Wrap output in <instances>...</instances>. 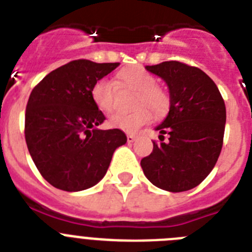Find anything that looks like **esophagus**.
<instances>
[{"label":"esophagus","mask_w":252,"mask_h":252,"mask_svg":"<svg viewBox=\"0 0 252 252\" xmlns=\"http://www.w3.org/2000/svg\"><path fill=\"white\" fill-rule=\"evenodd\" d=\"M136 140L135 135H127V142H133Z\"/></svg>","instance_id":"34e87169"}]
</instances>
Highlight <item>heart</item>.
<instances>
[{
    "label": "heart",
    "instance_id": "1",
    "mask_svg": "<svg viewBox=\"0 0 252 252\" xmlns=\"http://www.w3.org/2000/svg\"><path fill=\"white\" fill-rule=\"evenodd\" d=\"M119 83L135 91L132 107L128 113H116L110 119V125L125 132H136L151 120V110L155 117H160L168 111L169 94L162 87L158 86L157 78L141 65H131L122 69L117 74ZM91 98L101 112L110 113L115 108V84L101 78L91 88ZM148 106V110L146 107Z\"/></svg>",
    "mask_w": 252,
    "mask_h": 252
}]
</instances>
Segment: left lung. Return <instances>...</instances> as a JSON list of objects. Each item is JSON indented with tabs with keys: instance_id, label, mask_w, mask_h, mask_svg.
<instances>
[{
	"instance_id": "1",
	"label": "left lung",
	"mask_w": 252,
	"mask_h": 252,
	"mask_svg": "<svg viewBox=\"0 0 252 252\" xmlns=\"http://www.w3.org/2000/svg\"><path fill=\"white\" fill-rule=\"evenodd\" d=\"M146 69L165 81L166 119L155 127L160 141L141 160L145 177L168 192H186L212 171L223 145L226 106L215 82L197 66L170 60Z\"/></svg>"
}]
</instances>
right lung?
Returning a JSON list of instances; mask_svg holds the SVG:
<instances>
[{
  "label": "right lung",
  "instance_id": "1",
  "mask_svg": "<svg viewBox=\"0 0 252 252\" xmlns=\"http://www.w3.org/2000/svg\"><path fill=\"white\" fill-rule=\"evenodd\" d=\"M119 65L73 60L49 73L31 92L26 145L40 174L55 188L79 192L95 186L116 149L127 141L119 128H97L106 117L91 98L93 83Z\"/></svg>",
  "mask_w": 252,
  "mask_h": 252
}]
</instances>
